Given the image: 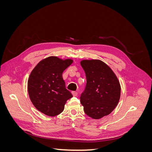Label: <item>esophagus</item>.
<instances>
[{
  "instance_id": "1",
  "label": "esophagus",
  "mask_w": 152,
  "mask_h": 152,
  "mask_svg": "<svg viewBox=\"0 0 152 152\" xmlns=\"http://www.w3.org/2000/svg\"><path fill=\"white\" fill-rule=\"evenodd\" d=\"M72 93L73 96H77V94H78V93H77V92H76V91H72Z\"/></svg>"
}]
</instances>
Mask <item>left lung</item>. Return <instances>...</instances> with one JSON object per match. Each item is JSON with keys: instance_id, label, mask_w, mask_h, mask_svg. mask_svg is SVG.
Wrapping results in <instances>:
<instances>
[{"instance_id": "8db88e82", "label": "left lung", "mask_w": 152, "mask_h": 152, "mask_svg": "<svg viewBox=\"0 0 152 152\" xmlns=\"http://www.w3.org/2000/svg\"><path fill=\"white\" fill-rule=\"evenodd\" d=\"M87 83L80 96V103L87 115L99 119L115 108L121 97V85L107 64L99 59L82 60Z\"/></svg>"}]
</instances>
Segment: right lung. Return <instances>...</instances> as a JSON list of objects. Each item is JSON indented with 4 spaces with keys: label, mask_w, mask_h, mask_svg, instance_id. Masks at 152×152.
Returning a JSON list of instances; mask_svg holds the SVG:
<instances>
[{
    "label": "right lung",
    "mask_w": 152,
    "mask_h": 152,
    "mask_svg": "<svg viewBox=\"0 0 152 152\" xmlns=\"http://www.w3.org/2000/svg\"><path fill=\"white\" fill-rule=\"evenodd\" d=\"M73 63L56 56L40 61L31 71L28 80L31 102L39 111L50 117L61 113L72 94L66 89L62 73Z\"/></svg>",
    "instance_id": "right-lung-1"
}]
</instances>
